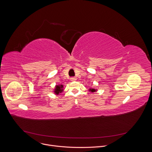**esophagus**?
I'll return each mask as SVG.
<instances>
[{
	"label": "esophagus",
	"mask_w": 152,
	"mask_h": 152,
	"mask_svg": "<svg viewBox=\"0 0 152 152\" xmlns=\"http://www.w3.org/2000/svg\"><path fill=\"white\" fill-rule=\"evenodd\" d=\"M71 81H76V77H72L70 78Z\"/></svg>",
	"instance_id": "obj_1"
}]
</instances>
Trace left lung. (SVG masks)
Wrapping results in <instances>:
<instances>
[{
	"instance_id": "left-lung-1",
	"label": "left lung",
	"mask_w": 152,
	"mask_h": 152,
	"mask_svg": "<svg viewBox=\"0 0 152 152\" xmlns=\"http://www.w3.org/2000/svg\"><path fill=\"white\" fill-rule=\"evenodd\" d=\"M89 91H91V92H93H93H95L96 90L95 89H94V88H93V89H92V88H90V89L89 90Z\"/></svg>"
}]
</instances>
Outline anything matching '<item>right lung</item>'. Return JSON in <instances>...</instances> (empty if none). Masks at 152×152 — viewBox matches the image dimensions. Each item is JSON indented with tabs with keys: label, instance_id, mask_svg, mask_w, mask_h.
<instances>
[{
	"label": "right lung",
	"instance_id": "add662e5",
	"mask_svg": "<svg viewBox=\"0 0 152 152\" xmlns=\"http://www.w3.org/2000/svg\"><path fill=\"white\" fill-rule=\"evenodd\" d=\"M63 85H56L55 86V93L56 94H59L63 91Z\"/></svg>",
	"mask_w": 152,
	"mask_h": 152
}]
</instances>
